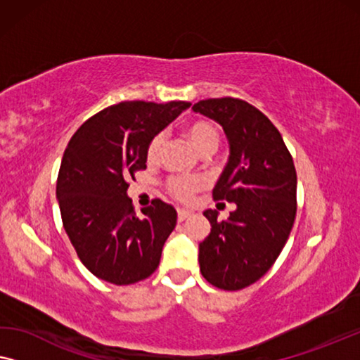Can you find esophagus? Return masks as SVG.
Instances as JSON below:
<instances>
[{"label": "esophagus", "instance_id": "1", "mask_svg": "<svg viewBox=\"0 0 360 360\" xmlns=\"http://www.w3.org/2000/svg\"><path fill=\"white\" fill-rule=\"evenodd\" d=\"M192 215L191 210H186V209H178V220L179 221H184L186 219H189Z\"/></svg>", "mask_w": 360, "mask_h": 360}]
</instances>
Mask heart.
<instances>
[{
	"label": "heart",
	"mask_w": 360,
	"mask_h": 360,
	"mask_svg": "<svg viewBox=\"0 0 360 360\" xmlns=\"http://www.w3.org/2000/svg\"><path fill=\"white\" fill-rule=\"evenodd\" d=\"M184 134L194 148L202 155H210L214 153L219 146L220 134L219 129L215 127L214 122L207 119H195L186 125ZM161 148H163V135H155L151 136L148 145L145 150V158L148 163H156L160 158ZM204 186L199 178H187V176H171L166 181V191L169 192L174 199L181 202H187L192 199V195L195 192H199Z\"/></svg>",
	"instance_id": "b5f03b06"
}]
</instances>
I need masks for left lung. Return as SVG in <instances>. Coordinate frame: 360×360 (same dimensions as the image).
Listing matches in <instances>:
<instances>
[{
  "instance_id": "left-lung-1",
  "label": "left lung",
  "mask_w": 360,
  "mask_h": 360,
  "mask_svg": "<svg viewBox=\"0 0 360 360\" xmlns=\"http://www.w3.org/2000/svg\"><path fill=\"white\" fill-rule=\"evenodd\" d=\"M214 119L230 141V160L214 200L235 202L229 220L205 210L212 229L199 245L200 272L221 290H241L271 269L297 215V171L276 125L246 101L204 99L192 105Z\"/></svg>"
}]
</instances>
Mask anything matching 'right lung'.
Masks as SVG:
<instances>
[{
  "label": "right lung",
  "mask_w": 360,
  "mask_h": 360,
  "mask_svg": "<svg viewBox=\"0 0 360 360\" xmlns=\"http://www.w3.org/2000/svg\"><path fill=\"white\" fill-rule=\"evenodd\" d=\"M189 105L124 101L89 117L68 141L57 179L60 214L79 261L99 279L130 285L158 267L178 214L153 199L136 215L129 179L146 169L151 136Z\"/></svg>",
  "instance_id": "add662e5"
}]
</instances>
